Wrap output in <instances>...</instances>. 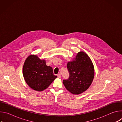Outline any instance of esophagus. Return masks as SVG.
I'll return each instance as SVG.
<instances>
[{"instance_id": "obj_1", "label": "esophagus", "mask_w": 122, "mask_h": 122, "mask_svg": "<svg viewBox=\"0 0 122 122\" xmlns=\"http://www.w3.org/2000/svg\"><path fill=\"white\" fill-rule=\"evenodd\" d=\"M57 77H58V78H61V74H57Z\"/></svg>"}]
</instances>
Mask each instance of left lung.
Listing matches in <instances>:
<instances>
[{
  "label": "left lung",
  "mask_w": 122,
  "mask_h": 122,
  "mask_svg": "<svg viewBox=\"0 0 122 122\" xmlns=\"http://www.w3.org/2000/svg\"><path fill=\"white\" fill-rule=\"evenodd\" d=\"M67 68L69 76L63 82L68 91L78 95L89 88L94 79V67L87 55L79 52L74 60L67 63Z\"/></svg>",
  "instance_id": "1"
}]
</instances>
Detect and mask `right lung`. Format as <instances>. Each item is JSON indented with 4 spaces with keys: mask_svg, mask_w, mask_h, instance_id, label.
I'll list each match as a JSON object with an SVG mask.
<instances>
[{
    "mask_svg": "<svg viewBox=\"0 0 122 122\" xmlns=\"http://www.w3.org/2000/svg\"><path fill=\"white\" fill-rule=\"evenodd\" d=\"M23 72L24 79L30 88L42 91L51 84L57 77L54 74L51 67L46 65L36 55H30L25 60Z\"/></svg>",
    "mask_w": 122,
    "mask_h": 122,
    "instance_id": "1",
    "label": "right lung"
}]
</instances>
